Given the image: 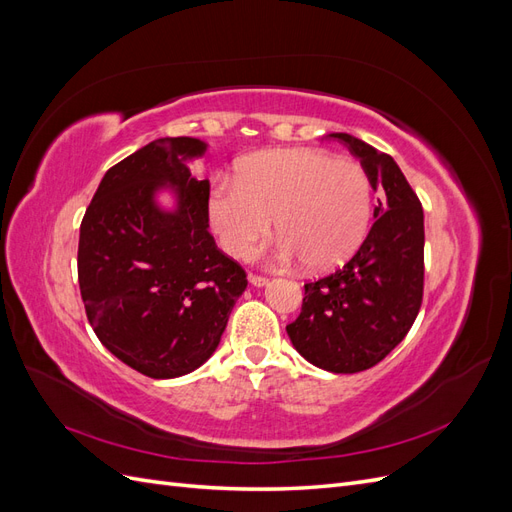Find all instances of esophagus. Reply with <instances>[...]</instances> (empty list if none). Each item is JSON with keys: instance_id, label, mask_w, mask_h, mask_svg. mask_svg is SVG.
<instances>
[{"instance_id": "obj_1", "label": "esophagus", "mask_w": 512, "mask_h": 512, "mask_svg": "<svg viewBox=\"0 0 512 512\" xmlns=\"http://www.w3.org/2000/svg\"><path fill=\"white\" fill-rule=\"evenodd\" d=\"M247 282H250V284H252V286H256V288H265V286H269V280H267V277L254 275V273L247 275Z\"/></svg>"}]
</instances>
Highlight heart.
Wrapping results in <instances>:
<instances>
[{
	"label": "heart",
	"instance_id": "1",
	"mask_svg": "<svg viewBox=\"0 0 512 512\" xmlns=\"http://www.w3.org/2000/svg\"><path fill=\"white\" fill-rule=\"evenodd\" d=\"M280 262L305 260L331 271L359 250L371 218V183L359 162L312 147L258 151L245 158L235 181H213L207 220L230 256H245L269 235Z\"/></svg>",
	"mask_w": 512,
	"mask_h": 512
}]
</instances>
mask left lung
Listing matches in <instances>:
<instances>
[{"label":"left lung","instance_id":"1","mask_svg":"<svg viewBox=\"0 0 512 512\" xmlns=\"http://www.w3.org/2000/svg\"><path fill=\"white\" fill-rule=\"evenodd\" d=\"M361 160L382 200L374 226L342 269L305 284L286 333L305 361L356 374L380 363L410 331L423 299V207L397 162L346 132H333Z\"/></svg>","mask_w":512,"mask_h":512}]
</instances>
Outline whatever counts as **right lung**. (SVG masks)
Wrapping results in <instances>:
<instances>
[{
  "mask_svg": "<svg viewBox=\"0 0 512 512\" xmlns=\"http://www.w3.org/2000/svg\"><path fill=\"white\" fill-rule=\"evenodd\" d=\"M207 149L192 136L156 138L106 170L81 222L89 324L121 363L156 380L209 361L247 286L209 235V181L192 177Z\"/></svg>",
  "mask_w": 512,
  "mask_h": 512,
  "instance_id": "add662e5",
  "label": "right lung"
}]
</instances>
